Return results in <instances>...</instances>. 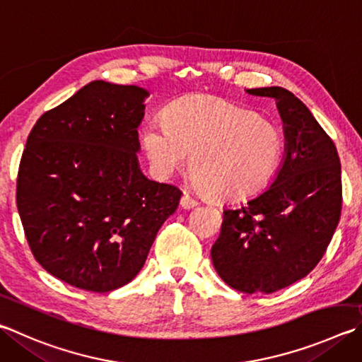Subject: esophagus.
Here are the masks:
<instances>
[{"mask_svg": "<svg viewBox=\"0 0 362 362\" xmlns=\"http://www.w3.org/2000/svg\"><path fill=\"white\" fill-rule=\"evenodd\" d=\"M180 206L183 209H192L194 206H198V201H196L194 198H192V196L185 193V194L182 196V199H180Z\"/></svg>", "mask_w": 362, "mask_h": 362, "instance_id": "obj_1", "label": "esophagus"}]
</instances>
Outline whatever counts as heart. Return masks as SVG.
Returning a JSON list of instances; mask_svg holds the SVG:
<instances>
[{"label":"heart","instance_id":"heart-1","mask_svg":"<svg viewBox=\"0 0 362 362\" xmlns=\"http://www.w3.org/2000/svg\"><path fill=\"white\" fill-rule=\"evenodd\" d=\"M141 142L163 179L189 160L194 183L220 199L250 196L271 179L284 155V136L255 110L212 96L175 101L144 124Z\"/></svg>","mask_w":362,"mask_h":362}]
</instances>
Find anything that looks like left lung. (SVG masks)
<instances>
[{"label":"left lung","mask_w":362,"mask_h":362,"mask_svg":"<svg viewBox=\"0 0 362 362\" xmlns=\"http://www.w3.org/2000/svg\"><path fill=\"white\" fill-rule=\"evenodd\" d=\"M247 93L277 100L286 156L264 193L223 210L210 255L226 285L269 294L304 279L323 258L340 220L341 168L332 139L291 91L266 87Z\"/></svg>","instance_id":"8db88e82"}]
</instances>
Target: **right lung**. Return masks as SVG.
<instances>
[{"label":"right lung","instance_id":"1","mask_svg":"<svg viewBox=\"0 0 362 362\" xmlns=\"http://www.w3.org/2000/svg\"><path fill=\"white\" fill-rule=\"evenodd\" d=\"M147 90L95 81L37 118L17 174V209L45 271L85 291L129 284L182 192L146 179L137 127Z\"/></svg>","mask_w":362,"mask_h":362}]
</instances>
